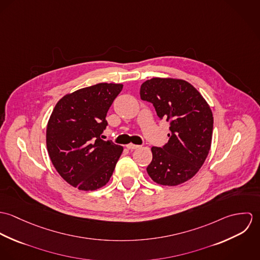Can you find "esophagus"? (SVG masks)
Returning <instances> with one entry per match:
<instances>
[{
	"instance_id": "esophagus-1",
	"label": "esophagus",
	"mask_w": 260,
	"mask_h": 260,
	"mask_svg": "<svg viewBox=\"0 0 260 260\" xmlns=\"http://www.w3.org/2000/svg\"><path fill=\"white\" fill-rule=\"evenodd\" d=\"M126 147L129 149V150H133V149L139 148L140 146L139 145H135V144H132V143H129L126 145Z\"/></svg>"
}]
</instances>
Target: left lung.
<instances>
[{"label":"left lung","instance_id":"left-lung-1","mask_svg":"<svg viewBox=\"0 0 260 260\" xmlns=\"http://www.w3.org/2000/svg\"><path fill=\"white\" fill-rule=\"evenodd\" d=\"M140 98L170 121L168 143L152 147L147 173L157 184L176 186L191 179L205 162L212 141L213 115L203 96L189 82L155 77L140 88Z\"/></svg>","mask_w":260,"mask_h":260}]
</instances>
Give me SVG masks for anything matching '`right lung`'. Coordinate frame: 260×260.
<instances>
[{
  "label": "right lung",
  "mask_w": 260,
  "mask_h": 260,
  "mask_svg": "<svg viewBox=\"0 0 260 260\" xmlns=\"http://www.w3.org/2000/svg\"><path fill=\"white\" fill-rule=\"evenodd\" d=\"M122 84L99 83L66 94L47 124L46 143L60 176L79 190L93 191L108 183L123 147L100 138L106 115Z\"/></svg>",
  "instance_id": "obj_1"
}]
</instances>
